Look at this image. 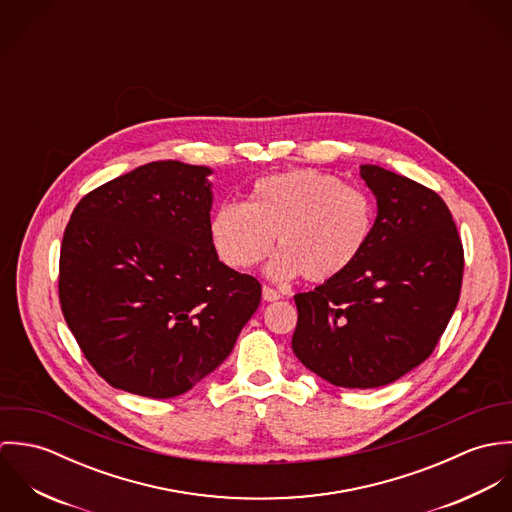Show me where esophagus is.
I'll return each instance as SVG.
<instances>
[{"label":"esophagus","mask_w":512,"mask_h":512,"mask_svg":"<svg viewBox=\"0 0 512 512\" xmlns=\"http://www.w3.org/2000/svg\"><path fill=\"white\" fill-rule=\"evenodd\" d=\"M262 297H264V301H276V299H280L282 295H280V292H276L274 288L264 286V288H262Z\"/></svg>","instance_id":"obj_1"}]
</instances>
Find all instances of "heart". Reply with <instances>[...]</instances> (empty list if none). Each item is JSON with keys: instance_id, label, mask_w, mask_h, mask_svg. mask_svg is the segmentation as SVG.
<instances>
[{"instance_id": "heart-1", "label": "heart", "mask_w": 512, "mask_h": 512, "mask_svg": "<svg viewBox=\"0 0 512 512\" xmlns=\"http://www.w3.org/2000/svg\"><path fill=\"white\" fill-rule=\"evenodd\" d=\"M374 207L365 191L313 169L258 179L246 203H222L211 217V240L220 260L250 270L280 250L268 272L276 280L301 274L311 284L343 276L365 252Z\"/></svg>"}]
</instances>
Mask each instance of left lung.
<instances>
[{
    "mask_svg": "<svg viewBox=\"0 0 512 512\" xmlns=\"http://www.w3.org/2000/svg\"><path fill=\"white\" fill-rule=\"evenodd\" d=\"M376 220L359 260L313 292L293 295L295 357L343 388H378L436 349L463 280V246L432 189L378 165H361Z\"/></svg>",
    "mask_w": 512,
    "mask_h": 512,
    "instance_id": "8db88e82",
    "label": "left lung"
}]
</instances>
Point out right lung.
<instances>
[{
  "instance_id": "obj_1",
  "label": "right lung",
  "mask_w": 512,
  "mask_h": 512,
  "mask_svg": "<svg viewBox=\"0 0 512 512\" xmlns=\"http://www.w3.org/2000/svg\"><path fill=\"white\" fill-rule=\"evenodd\" d=\"M213 169L151 161L90 191L61 244L59 299L86 361L114 388L173 398L230 355L262 286L219 260Z\"/></svg>"
}]
</instances>
